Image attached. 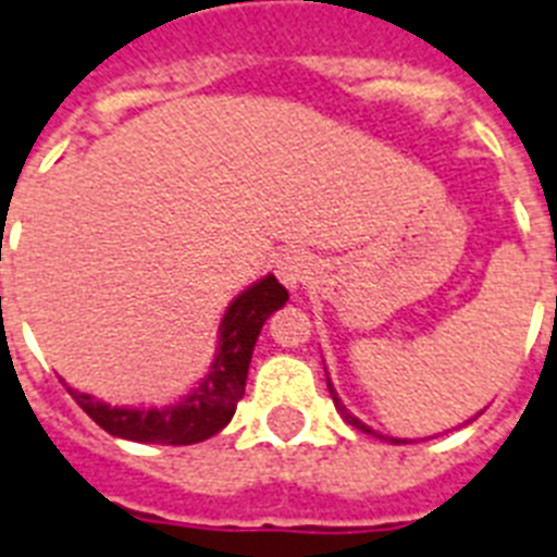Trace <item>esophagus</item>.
Listing matches in <instances>:
<instances>
[{"label": "esophagus", "instance_id": "34e87169", "mask_svg": "<svg viewBox=\"0 0 557 557\" xmlns=\"http://www.w3.org/2000/svg\"><path fill=\"white\" fill-rule=\"evenodd\" d=\"M311 263L309 257L302 255V251H286V255H280L277 260V277L283 280V286L297 288L302 286L306 280H309Z\"/></svg>", "mask_w": 557, "mask_h": 557}]
</instances>
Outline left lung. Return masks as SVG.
Masks as SVG:
<instances>
[{
	"label": "left lung",
	"instance_id": "8db88e82",
	"mask_svg": "<svg viewBox=\"0 0 557 557\" xmlns=\"http://www.w3.org/2000/svg\"><path fill=\"white\" fill-rule=\"evenodd\" d=\"M329 392H332V383H329ZM332 395H334V392H332ZM334 404H337V409H341V414H343V418H346V420H349L351 426L363 429V432H372V429H369V426H363V423H360V420H357V418H351L349 411L343 409V406H341V400H337V397H334ZM372 435H374V432H372ZM377 437H381V435H377ZM392 441H395V443H400V441H397V437H392Z\"/></svg>",
	"mask_w": 557,
	"mask_h": 557
}]
</instances>
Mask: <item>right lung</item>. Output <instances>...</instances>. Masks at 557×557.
Returning a JSON list of instances; mask_svg holds the SVG:
<instances>
[{"instance_id":"add662e5","label":"right lung","mask_w":557,"mask_h":557,"mask_svg":"<svg viewBox=\"0 0 557 557\" xmlns=\"http://www.w3.org/2000/svg\"><path fill=\"white\" fill-rule=\"evenodd\" d=\"M286 286H280L277 277L271 274L239 294L220 323V351L211 363V372L180 404L165 406V409H116V406L99 404L97 397L83 395L76 388H67V392L108 435L137 443H162V446H188V443L208 441L234 418L239 397L246 395L248 363H251L257 334L271 311L286 306Z\"/></svg>"}]
</instances>
